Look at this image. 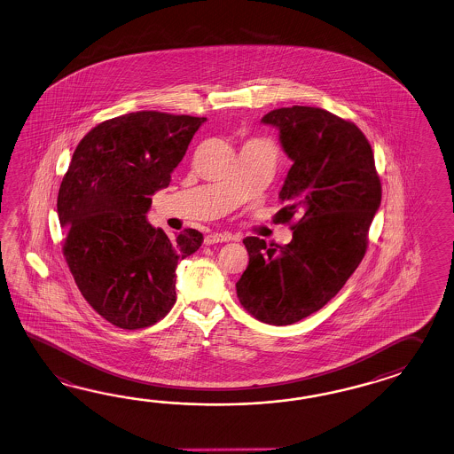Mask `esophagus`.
<instances>
[{
	"label": "esophagus",
	"mask_w": 454,
	"mask_h": 454,
	"mask_svg": "<svg viewBox=\"0 0 454 454\" xmlns=\"http://www.w3.org/2000/svg\"><path fill=\"white\" fill-rule=\"evenodd\" d=\"M229 240H232V235L225 232H210L209 235H206V239H204V242L207 245L222 244V242H229Z\"/></svg>",
	"instance_id": "34e87169"
}]
</instances>
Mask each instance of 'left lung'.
Masks as SVG:
<instances>
[{"mask_svg":"<svg viewBox=\"0 0 454 454\" xmlns=\"http://www.w3.org/2000/svg\"><path fill=\"white\" fill-rule=\"evenodd\" d=\"M291 164L277 222L293 218V240H244L248 267L237 281L239 301L262 323L288 325L319 311L359 267L382 186L372 148L349 120L316 106L271 110Z\"/></svg>","mask_w":454,"mask_h":454,"instance_id":"left-lung-1","label":"left lung"}]
</instances>
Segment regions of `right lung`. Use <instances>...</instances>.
<instances>
[{
	"label": "right lung",
	"instance_id": "obj_1",
	"mask_svg": "<svg viewBox=\"0 0 454 454\" xmlns=\"http://www.w3.org/2000/svg\"><path fill=\"white\" fill-rule=\"evenodd\" d=\"M207 118L135 112L98 123L72 154L58 196L62 252L82 296L121 329L148 327L176 302L177 262L204 237L169 239L146 221Z\"/></svg>",
	"mask_w": 454,
	"mask_h": 454
}]
</instances>
